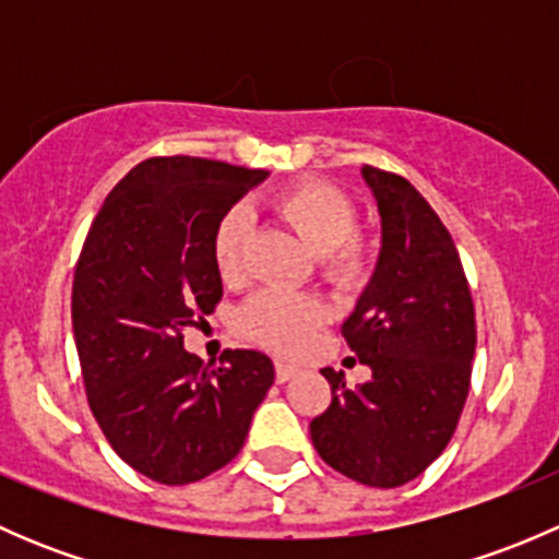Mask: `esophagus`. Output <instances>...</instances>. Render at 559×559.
<instances>
[{"label": "esophagus", "instance_id": "34e87169", "mask_svg": "<svg viewBox=\"0 0 559 559\" xmlns=\"http://www.w3.org/2000/svg\"><path fill=\"white\" fill-rule=\"evenodd\" d=\"M295 373H297V365L286 362V359H275V381L284 384V381H289Z\"/></svg>", "mask_w": 559, "mask_h": 559}]
</instances>
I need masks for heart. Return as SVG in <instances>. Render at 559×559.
Returning <instances> with one entry per match:
<instances>
[{
    "mask_svg": "<svg viewBox=\"0 0 559 559\" xmlns=\"http://www.w3.org/2000/svg\"><path fill=\"white\" fill-rule=\"evenodd\" d=\"M275 213L306 240L321 259V273L337 286H357L373 270V240L357 229L354 202L326 180H302L281 191L273 200ZM251 216L246 205H233L222 213L211 235V257L227 284L240 281L246 267V246ZM321 300L300 292L267 289L246 302L235 326L248 341L273 352H292L324 321Z\"/></svg>",
    "mask_w": 559,
    "mask_h": 559,
    "instance_id": "heart-1",
    "label": "heart"
}]
</instances>
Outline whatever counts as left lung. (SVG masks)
<instances>
[{
    "instance_id": "left-lung-1",
    "label": "left lung",
    "mask_w": 559,
    "mask_h": 559,
    "mask_svg": "<svg viewBox=\"0 0 559 559\" xmlns=\"http://www.w3.org/2000/svg\"><path fill=\"white\" fill-rule=\"evenodd\" d=\"M384 229L379 267L341 332L373 379L348 389L324 368L332 403L311 421L321 460L365 487L419 476L452 441L471 389L476 311L460 253L430 202L397 173L362 167Z\"/></svg>"
}]
</instances>
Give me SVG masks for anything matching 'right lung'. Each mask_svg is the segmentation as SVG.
<instances>
[{
	"instance_id": "right-lung-1",
	"label": "right lung",
	"mask_w": 559,
	"mask_h": 559,
	"mask_svg": "<svg viewBox=\"0 0 559 559\" xmlns=\"http://www.w3.org/2000/svg\"><path fill=\"white\" fill-rule=\"evenodd\" d=\"M264 170L151 156L105 197L72 281V330L88 408L112 452L167 487L211 476L243 449L273 386L262 352L202 362L183 330L216 311L211 235Z\"/></svg>"
}]
</instances>
